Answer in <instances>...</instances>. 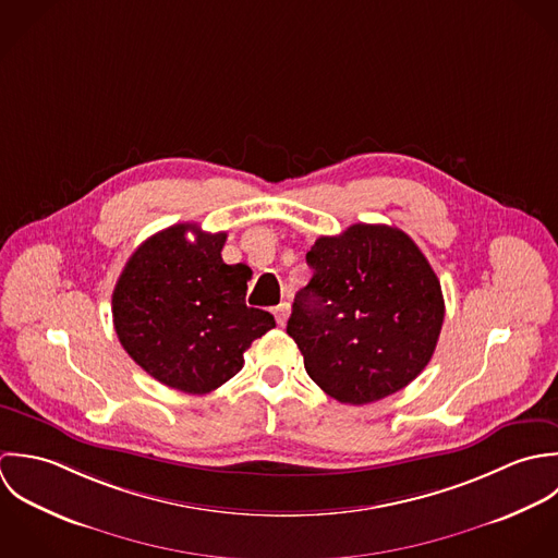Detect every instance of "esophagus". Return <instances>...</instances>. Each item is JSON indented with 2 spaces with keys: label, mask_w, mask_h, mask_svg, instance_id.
I'll list each match as a JSON object with an SVG mask.
<instances>
[{
  "label": "esophagus",
  "mask_w": 558,
  "mask_h": 558,
  "mask_svg": "<svg viewBox=\"0 0 558 558\" xmlns=\"http://www.w3.org/2000/svg\"><path fill=\"white\" fill-rule=\"evenodd\" d=\"M289 313H291V306H289V302H282V304H278V306L274 308V315H276V322H278V326H284V324H287V319H289Z\"/></svg>",
  "instance_id": "esophagus-1"
}]
</instances>
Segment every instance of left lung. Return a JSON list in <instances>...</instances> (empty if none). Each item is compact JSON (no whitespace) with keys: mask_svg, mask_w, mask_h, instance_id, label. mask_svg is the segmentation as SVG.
<instances>
[{"mask_svg":"<svg viewBox=\"0 0 558 558\" xmlns=\"http://www.w3.org/2000/svg\"><path fill=\"white\" fill-rule=\"evenodd\" d=\"M311 282L287 324L311 379L340 403L399 392L429 364L445 322L442 287L410 234L353 223L319 236Z\"/></svg>","mask_w":558,"mask_h":558,"instance_id":"8db88e82","label":"left lung"}]
</instances>
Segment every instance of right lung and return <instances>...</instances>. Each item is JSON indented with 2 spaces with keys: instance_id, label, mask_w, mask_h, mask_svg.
Returning a JSON list of instances; mask_svg holds the SVG:
<instances>
[{
  "instance_id": "add662e5",
  "label": "right lung",
  "mask_w": 558,
  "mask_h": 558,
  "mask_svg": "<svg viewBox=\"0 0 558 558\" xmlns=\"http://www.w3.org/2000/svg\"><path fill=\"white\" fill-rule=\"evenodd\" d=\"M223 241L226 232L174 223L131 254L113 289V328L124 351L150 377L187 395L220 388L241 371L252 340L276 328L269 313L245 306L250 269L223 263Z\"/></svg>"
}]
</instances>
